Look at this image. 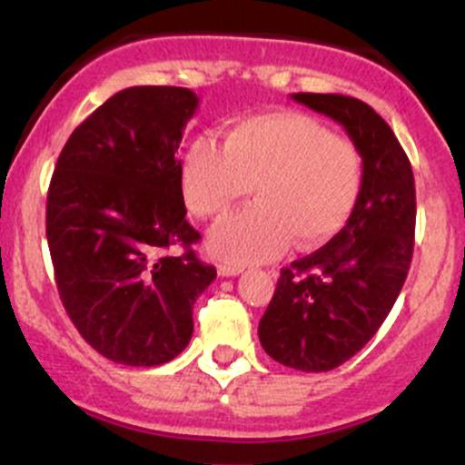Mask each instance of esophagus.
Here are the masks:
<instances>
[{"instance_id": "34e87169", "label": "esophagus", "mask_w": 465, "mask_h": 465, "mask_svg": "<svg viewBox=\"0 0 465 465\" xmlns=\"http://www.w3.org/2000/svg\"><path fill=\"white\" fill-rule=\"evenodd\" d=\"M242 272V265H236V262H220L218 274L220 276H238Z\"/></svg>"}]
</instances>
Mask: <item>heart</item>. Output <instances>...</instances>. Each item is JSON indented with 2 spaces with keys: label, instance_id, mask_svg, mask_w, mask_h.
I'll use <instances>...</instances> for the list:
<instances>
[{
  "label": "heart",
  "instance_id": "obj_1",
  "mask_svg": "<svg viewBox=\"0 0 465 465\" xmlns=\"http://www.w3.org/2000/svg\"><path fill=\"white\" fill-rule=\"evenodd\" d=\"M193 215H227L254 189L256 204L211 232L209 250L229 262H262L290 242L317 247L344 229L364 184L362 153L351 139L302 112L238 119L224 143L198 137L180 168Z\"/></svg>",
  "mask_w": 465,
  "mask_h": 465
}]
</instances>
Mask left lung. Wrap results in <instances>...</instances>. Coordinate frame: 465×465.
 <instances>
[{"instance_id": "left-lung-1", "label": "left lung", "mask_w": 465, "mask_h": 465, "mask_svg": "<svg viewBox=\"0 0 465 465\" xmlns=\"http://www.w3.org/2000/svg\"><path fill=\"white\" fill-rule=\"evenodd\" d=\"M331 116L360 148L358 206L322 250L283 267L259 323L270 358L306 373L353 358L391 312L414 252L416 189L405 150L373 107L341 94H292Z\"/></svg>"}]
</instances>
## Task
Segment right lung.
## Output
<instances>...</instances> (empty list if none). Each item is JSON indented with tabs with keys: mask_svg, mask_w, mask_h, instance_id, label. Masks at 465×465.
<instances>
[{
	"mask_svg": "<svg viewBox=\"0 0 465 465\" xmlns=\"http://www.w3.org/2000/svg\"><path fill=\"white\" fill-rule=\"evenodd\" d=\"M198 110L186 87H128L78 125L46 195L55 285L83 340L128 367L171 362L215 279L195 256L175 157ZM182 246V255L167 250Z\"/></svg>",
	"mask_w": 465,
	"mask_h": 465,
	"instance_id": "obj_1",
	"label": "right lung"
}]
</instances>
